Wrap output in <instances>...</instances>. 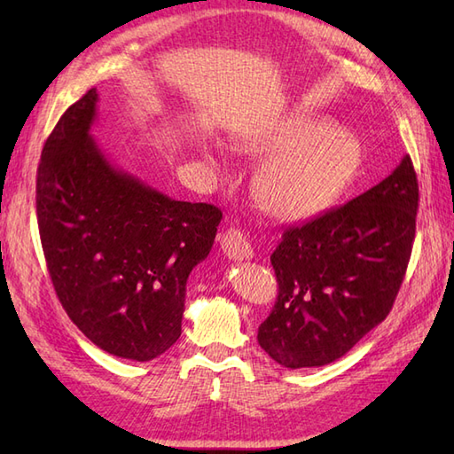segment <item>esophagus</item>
<instances>
[{"instance_id":"34e87169","label":"esophagus","mask_w":454,"mask_h":454,"mask_svg":"<svg viewBox=\"0 0 454 454\" xmlns=\"http://www.w3.org/2000/svg\"><path fill=\"white\" fill-rule=\"evenodd\" d=\"M220 247L222 252L228 259H238V262H242V259H249L254 255V247L252 244L247 242V238L244 232H239L238 228H228L226 232L220 234Z\"/></svg>"}]
</instances>
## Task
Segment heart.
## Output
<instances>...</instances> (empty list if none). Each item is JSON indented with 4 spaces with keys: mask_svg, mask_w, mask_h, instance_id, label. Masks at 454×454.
<instances>
[{
    "mask_svg": "<svg viewBox=\"0 0 454 454\" xmlns=\"http://www.w3.org/2000/svg\"><path fill=\"white\" fill-rule=\"evenodd\" d=\"M257 156H271L257 176V197L285 220L314 216L341 195L361 163V150L332 122L294 117L246 142Z\"/></svg>",
    "mask_w": 454,
    "mask_h": 454,
    "instance_id": "1",
    "label": "heart"
}]
</instances>
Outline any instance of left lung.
Wrapping results in <instances>:
<instances>
[{"label":"left lung","instance_id":"8db88e82","mask_svg":"<svg viewBox=\"0 0 454 454\" xmlns=\"http://www.w3.org/2000/svg\"><path fill=\"white\" fill-rule=\"evenodd\" d=\"M419 202L410 156L345 205L288 226L271 255L278 296L259 325L286 369L340 359L392 310L410 263Z\"/></svg>","mask_w":454,"mask_h":454}]
</instances>
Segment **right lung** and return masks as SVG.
<instances>
[{
  "instance_id": "obj_1",
  "label": "right lung",
  "mask_w": 454,
  "mask_h": 454,
  "mask_svg": "<svg viewBox=\"0 0 454 454\" xmlns=\"http://www.w3.org/2000/svg\"><path fill=\"white\" fill-rule=\"evenodd\" d=\"M98 91L58 121L36 169L48 273L70 320L99 349L152 361L181 335L185 285L222 210L173 200L103 156L90 137Z\"/></svg>"
}]
</instances>
